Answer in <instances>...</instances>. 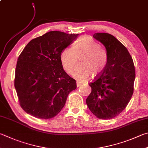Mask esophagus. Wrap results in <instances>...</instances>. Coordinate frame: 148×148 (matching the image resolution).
I'll use <instances>...</instances> for the list:
<instances>
[{"mask_svg":"<svg viewBox=\"0 0 148 148\" xmlns=\"http://www.w3.org/2000/svg\"><path fill=\"white\" fill-rule=\"evenodd\" d=\"M76 85H77V87H80V86H81V85H82V82H77V83H76Z\"/></svg>","mask_w":148,"mask_h":148,"instance_id":"esophagus-1","label":"esophagus"}]
</instances>
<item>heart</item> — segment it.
<instances>
[{
	"label": "heart",
	"mask_w": 148,
	"mask_h": 148,
	"mask_svg": "<svg viewBox=\"0 0 148 148\" xmlns=\"http://www.w3.org/2000/svg\"><path fill=\"white\" fill-rule=\"evenodd\" d=\"M79 58L81 64L73 72L74 76L79 79L90 75L96 76L103 71L107 63L106 50L87 36L80 37L73 47H67L61 52V61L67 73H72Z\"/></svg>",
	"instance_id": "1"
}]
</instances>
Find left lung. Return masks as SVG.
Returning <instances> with one entry per match:
<instances>
[{
	"mask_svg": "<svg viewBox=\"0 0 148 148\" xmlns=\"http://www.w3.org/2000/svg\"><path fill=\"white\" fill-rule=\"evenodd\" d=\"M93 37L106 47L107 63L89 83L91 92L86 103L98 119H112L125 109L132 97L135 66L127 48L116 37L107 33H96Z\"/></svg>",
	"mask_w": 148,
	"mask_h": 148,
	"instance_id": "8db88e82",
	"label": "left lung"
}]
</instances>
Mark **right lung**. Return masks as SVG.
Returning a JSON list of instances; mask_svg holds the SVG:
<instances>
[{"label":"right lung","mask_w":148,"mask_h":148,"mask_svg":"<svg viewBox=\"0 0 148 148\" xmlns=\"http://www.w3.org/2000/svg\"><path fill=\"white\" fill-rule=\"evenodd\" d=\"M77 34L52 31L31 40L21 53L14 85L19 104L26 113L41 119L56 116L76 82L63 70L61 53Z\"/></svg>","instance_id":"right-lung-1"}]
</instances>
